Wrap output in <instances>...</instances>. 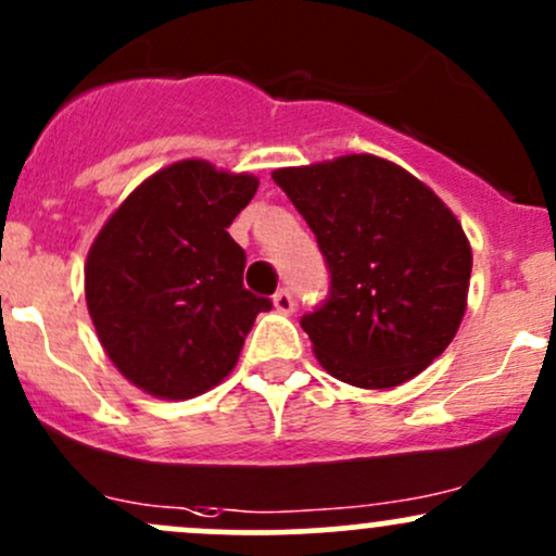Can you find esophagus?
<instances>
[{
    "label": "esophagus",
    "instance_id": "1",
    "mask_svg": "<svg viewBox=\"0 0 556 556\" xmlns=\"http://www.w3.org/2000/svg\"><path fill=\"white\" fill-rule=\"evenodd\" d=\"M273 304H276L278 313L291 315L294 313V294H291L289 289H278L276 296H273Z\"/></svg>",
    "mask_w": 556,
    "mask_h": 556
}]
</instances>
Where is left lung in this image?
Segmentation results:
<instances>
[{"mask_svg":"<svg viewBox=\"0 0 556 556\" xmlns=\"http://www.w3.org/2000/svg\"><path fill=\"white\" fill-rule=\"evenodd\" d=\"M315 232L328 296L302 328L339 381L384 390L421 374L467 309L471 249L427 185L376 156L273 172Z\"/></svg>","mask_w":556,"mask_h":556,"instance_id":"1","label":"left lung"}]
</instances>
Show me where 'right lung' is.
Returning <instances> with one entry per match:
<instances>
[{
  "label": "right lung",
  "mask_w": 556,
  "mask_h": 556,
  "mask_svg": "<svg viewBox=\"0 0 556 556\" xmlns=\"http://www.w3.org/2000/svg\"><path fill=\"white\" fill-rule=\"evenodd\" d=\"M252 175L180 161L148 177L89 249L87 307L113 366L135 387L188 400L225 379L254 318L273 307L243 289L247 252L230 223Z\"/></svg>",
  "instance_id": "add662e5"
}]
</instances>
